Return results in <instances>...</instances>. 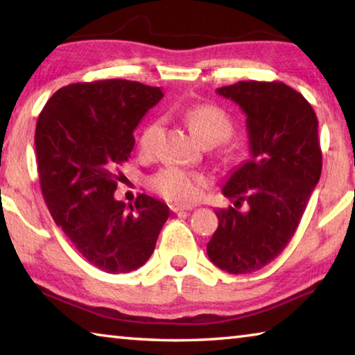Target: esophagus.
Wrapping results in <instances>:
<instances>
[{
  "label": "esophagus",
  "instance_id": "esophagus-1",
  "mask_svg": "<svg viewBox=\"0 0 355 355\" xmlns=\"http://www.w3.org/2000/svg\"><path fill=\"white\" fill-rule=\"evenodd\" d=\"M169 208H171V211H172V213L189 211V209H192V207H188V205H180V203H171Z\"/></svg>",
  "mask_w": 355,
  "mask_h": 355
}]
</instances>
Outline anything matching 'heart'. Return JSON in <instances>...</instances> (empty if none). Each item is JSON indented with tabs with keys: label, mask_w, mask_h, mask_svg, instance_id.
<instances>
[{
	"label": "heart",
	"mask_w": 355,
	"mask_h": 355,
	"mask_svg": "<svg viewBox=\"0 0 355 355\" xmlns=\"http://www.w3.org/2000/svg\"><path fill=\"white\" fill-rule=\"evenodd\" d=\"M183 119L191 133L202 146H216L232 135L233 125L227 112L214 105H194L183 111ZM163 128L161 120H153L139 136V152L152 155L155 144ZM207 186L203 173L182 169V167H164L148 178V188L166 200L175 203H191L200 196Z\"/></svg>",
	"instance_id": "b5f03b06"
}]
</instances>
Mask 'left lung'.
<instances>
[{
  "label": "left lung",
  "mask_w": 355,
  "mask_h": 355,
  "mask_svg": "<svg viewBox=\"0 0 355 355\" xmlns=\"http://www.w3.org/2000/svg\"><path fill=\"white\" fill-rule=\"evenodd\" d=\"M216 92L248 116L250 158L232 172L222 194L249 209L216 211L219 225L207 254L222 271L249 274L286 248L320 182L318 119L302 94L279 81H239Z\"/></svg>",
  "instance_id": "1"
}]
</instances>
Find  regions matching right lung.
Listing matches in <instances>:
<instances>
[{"label":"right lung","mask_w":355,"mask_h":355,"mask_svg":"<svg viewBox=\"0 0 355 355\" xmlns=\"http://www.w3.org/2000/svg\"><path fill=\"white\" fill-rule=\"evenodd\" d=\"M164 97L128 80L69 84L46 101L35 127L40 189L56 224L86 260L110 274L146 263L169 218L166 203L139 194L127 208L114 199L119 166L133 131Z\"/></svg>","instance_id":"1"}]
</instances>
